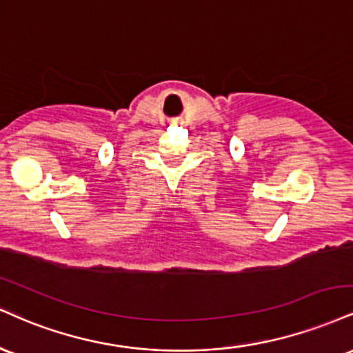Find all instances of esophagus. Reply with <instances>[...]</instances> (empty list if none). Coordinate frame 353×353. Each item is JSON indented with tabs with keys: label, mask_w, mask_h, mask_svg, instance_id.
<instances>
[{
	"label": "esophagus",
	"mask_w": 353,
	"mask_h": 353,
	"mask_svg": "<svg viewBox=\"0 0 353 353\" xmlns=\"http://www.w3.org/2000/svg\"><path fill=\"white\" fill-rule=\"evenodd\" d=\"M174 123H177V121H174Z\"/></svg>",
	"instance_id": "obj_1"
}]
</instances>
